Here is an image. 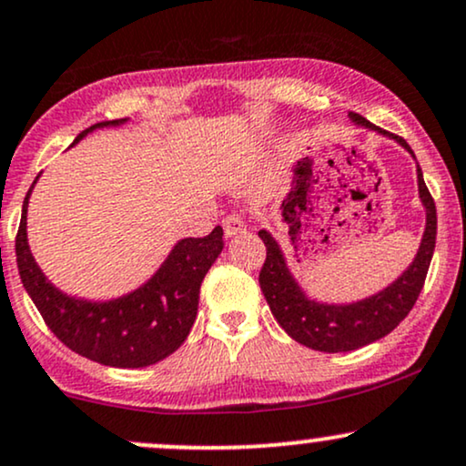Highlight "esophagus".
Wrapping results in <instances>:
<instances>
[{
	"label": "esophagus",
	"mask_w": 466,
	"mask_h": 466,
	"mask_svg": "<svg viewBox=\"0 0 466 466\" xmlns=\"http://www.w3.org/2000/svg\"><path fill=\"white\" fill-rule=\"evenodd\" d=\"M221 226H223V232H226V237L229 238V237H237V234L243 232L245 221H243V217L238 215V212H232V215L223 217Z\"/></svg>",
	"instance_id": "1"
}]
</instances>
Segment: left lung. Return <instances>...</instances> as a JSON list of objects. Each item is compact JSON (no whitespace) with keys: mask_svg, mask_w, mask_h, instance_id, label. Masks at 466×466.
Segmentation results:
<instances>
[{"mask_svg":"<svg viewBox=\"0 0 466 466\" xmlns=\"http://www.w3.org/2000/svg\"><path fill=\"white\" fill-rule=\"evenodd\" d=\"M350 116L358 126H364L369 130L395 138L403 149L412 154L410 145L403 141L401 137H395V134H389L382 127L373 126L362 115H356V112H351ZM417 179L419 198H421L425 208V232L417 256H414L412 265L390 287L380 290L378 295L356 301V304L336 306L308 299L304 290L299 289V284L295 282V278L290 276L278 240L267 229L258 232V237L262 238L267 248L265 265L260 268L258 282H260V289L265 293V299L268 308H271L273 317L278 319V323L282 325V329L290 339L310 347V350L325 351V354L354 351L390 334L408 317V312L412 310L414 301H417L425 284V276H428L430 260L436 245V206L428 187H425L421 167L419 165Z\"/></svg>","mask_w":466,"mask_h":466,"instance_id":"1","label":"left lung"}]
</instances>
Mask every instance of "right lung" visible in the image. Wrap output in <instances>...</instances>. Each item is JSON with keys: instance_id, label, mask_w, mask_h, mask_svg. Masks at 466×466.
I'll use <instances>...</instances> for the list:
<instances>
[{"instance_id": "1", "label": "right lung", "mask_w": 466, "mask_h": 466, "mask_svg": "<svg viewBox=\"0 0 466 466\" xmlns=\"http://www.w3.org/2000/svg\"><path fill=\"white\" fill-rule=\"evenodd\" d=\"M126 119L102 121L77 134L119 126ZM38 179V177H36ZM35 179V184H36ZM27 190L21 210L15 251L21 282L41 312L43 321L71 351L106 367L141 369L171 356L187 340L198 317L199 287L223 249V229L215 228L204 238H184L141 289L110 301H86L60 293L43 276L27 248Z\"/></svg>"}]
</instances>
